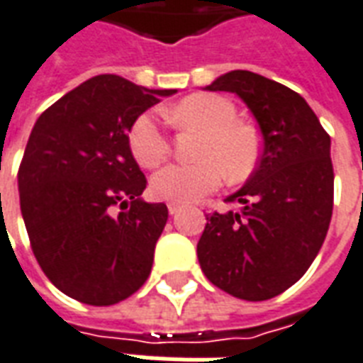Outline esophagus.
Listing matches in <instances>:
<instances>
[{
  "instance_id": "obj_1",
  "label": "esophagus",
  "mask_w": 363,
  "mask_h": 363,
  "mask_svg": "<svg viewBox=\"0 0 363 363\" xmlns=\"http://www.w3.org/2000/svg\"><path fill=\"white\" fill-rule=\"evenodd\" d=\"M168 212H170L172 216H176V214L179 212V204H176V203L168 204Z\"/></svg>"
}]
</instances>
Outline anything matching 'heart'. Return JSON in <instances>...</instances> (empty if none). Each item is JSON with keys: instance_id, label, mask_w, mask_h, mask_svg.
Returning <instances> with one entry per match:
<instances>
[{"instance_id": "1", "label": "heart", "mask_w": 363, "mask_h": 363, "mask_svg": "<svg viewBox=\"0 0 363 363\" xmlns=\"http://www.w3.org/2000/svg\"><path fill=\"white\" fill-rule=\"evenodd\" d=\"M233 103L222 95L195 94L166 111L178 128L201 132L193 164H168L151 179L155 197L170 203H193L218 189L223 176L237 184L252 174L260 141L250 126L235 120ZM128 143L133 159L143 168H155L168 155V140L151 114H141L130 128Z\"/></svg>"}]
</instances>
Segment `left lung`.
I'll return each mask as SVG.
<instances>
[{"instance_id":"obj_1","label":"left lung","mask_w":363,"mask_h":363,"mask_svg":"<svg viewBox=\"0 0 363 363\" xmlns=\"http://www.w3.org/2000/svg\"><path fill=\"white\" fill-rule=\"evenodd\" d=\"M208 91L235 94L262 133L247 184L228 197L239 212H214L197 245L208 281L243 301H268L314 262L333 212L331 138L304 97L249 70L218 76Z\"/></svg>"}]
</instances>
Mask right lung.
<instances>
[{
    "label": "right lung",
    "mask_w": 363,
    "mask_h": 363,
    "mask_svg": "<svg viewBox=\"0 0 363 363\" xmlns=\"http://www.w3.org/2000/svg\"><path fill=\"white\" fill-rule=\"evenodd\" d=\"M176 91L94 76L32 128L18 168L21 212L43 274L70 298L111 306L151 274L168 208L140 197L147 179L128 133L147 108ZM118 203L125 211L114 215Z\"/></svg>",
    "instance_id": "obj_1"
}]
</instances>
